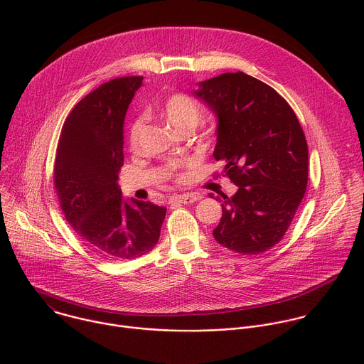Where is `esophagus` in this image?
Masks as SVG:
<instances>
[{
  "mask_svg": "<svg viewBox=\"0 0 364 364\" xmlns=\"http://www.w3.org/2000/svg\"><path fill=\"white\" fill-rule=\"evenodd\" d=\"M201 198L200 194H196V193H190V194H180V196H173L170 198V203H184V204H190V203H194V201H198Z\"/></svg>",
  "mask_w": 364,
  "mask_h": 364,
  "instance_id": "34e87169",
  "label": "esophagus"
}]
</instances>
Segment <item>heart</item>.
<instances>
[{
    "label": "heart",
    "instance_id": "1",
    "mask_svg": "<svg viewBox=\"0 0 364 364\" xmlns=\"http://www.w3.org/2000/svg\"><path fill=\"white\" fill-rule=\"evenodd\" d=\"M161 112L167 122L180 132L186 129H194L203 119V111L198 103L193 97L183 93H174L168 96L163 103ZM144 122V117H136L129 124L128 145L131 149H135L139 145Z\"/></svg>",
    "mask_w": 364,
    "mask_h": 364
}]
</instances>
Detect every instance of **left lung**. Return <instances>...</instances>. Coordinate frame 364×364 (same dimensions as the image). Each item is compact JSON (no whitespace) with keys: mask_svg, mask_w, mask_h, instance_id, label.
<instances>
[{"mask_svg":"<svg viewBox=\"0 0 364 364\" xmlns=\"http://www.w3.org/2000/svg\"><path fill=\"white\" fill-rule=\"evenodd\" d=\"M198 85L196 95L219 119L213 155L237 186L232 197H216L223 215L213 236L242 255L267 252L284 237L305 194L304 131L274 87L243 72L223 73Z\"/></svg>","mask_w":364,"mask_h":364,"instance_id":"left-lung-1","label":"left lung"}]
</instances>
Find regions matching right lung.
Listing matches in <instances>:
<instances>
[{
	"label": "right lung",
	"mask_w": 364,
	"mask_h": 364,
	"mask_svg": "<svg viewBox=\"0 0 364 364\" xmlns=\"http://www.w3.org/2000/svg\"><path fill=\"white\" fill-rule=\"evenodd\" d=\"M142 76L117 77L76 103L56 152L55 188L66 220L111 261L139 257L157 245L167 213L151 201L122 198L124 118Z\"/></svg>",
	"instance_id": "1"
}]
</instances>
